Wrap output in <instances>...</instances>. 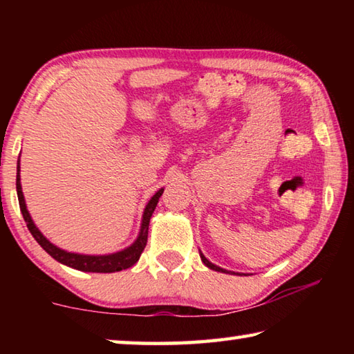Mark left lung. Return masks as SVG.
<instances>
[{"instance_id": "1", "label": "left lung", "mask_w": 354, "mask_h": 354, "mask_svg": "<svg viewBox=\"0 0 354 354\" xmlns=\"http://www.w3.org/2000/svg\"><path fill=\"white\" fill-rule=\"evenodd\" d=\"M200 256H201V261L205 262V266H206V267L212 268V270H215V272H225V273H230L227 270H223V268H220V267H217V266H214V263H212V262H209V261L206 259V257L203 256V254H200Z\"/></svg>"}]
</instances>
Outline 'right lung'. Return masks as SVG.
<instances>
[{"label":"right lung","instance_id":"1","mask_svg":"<svg viewBox=\"0 0 354 354\" xmlns=\"http://www.w3.org/2000/svg\"><path fill=\"white\" fill-rule=\"evenodd\" d=\"M164 189H160L156 192V195H153V198L149 200V203L145 207V212H143V220H142V227H140V234L137 237V241L131 245L129 248L118 251V253L113 254H107V256H87V254H76V253H68V251H64L61 248H57L56 245H53L51 242H48L44 237V234L35 227L34 221L31 220V215H29L26 205H25V198H23V192H21V184H20V165H19V173H17V195H19V203H20V209L23 214V218L26 221V226L29 232H31L32 237L39 242V245L44 248L48 254L55 257L56 261L65 263V266L73 267L76 270L81 272H95V273H113V272H120L124 270V268L133 267L134 263L139 261V257L142 254L143 248L147 247V241H148V226H149V218L154 212L156 206H158V201L162 195Z\"/></svg>","mask_w":354,"mask_h":354}]
</instances>
